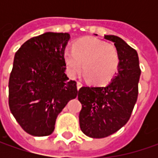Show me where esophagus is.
Wrapping results in <instances>:
<instances>
[{"label": "esophagus", "instance_id": "esophagus-1", "mask_svg": "<svg viewBox=\"0 0 158 158\" xmlns=\"http://www.w3.org/2000/svg\"><path fill=\"white\" fill-rule=\"evenodd\" d=\"M76 85H77V89H81V87L82 86V82H76Z\"/></svg>", "mask_w": 158, "mask_h": 158}]
</instances>
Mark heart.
Wrapping results in <instances>:
<instances>
[{
  "instance_id": "heart-1",
  "label": "heart",
  "mask_w": 158,
  "mask_h": 158,
  "mask_svg": "<svg viewBox=\"0 0 158 158\" xmlns=\"http://www.w3.org/2000/svg\"><path fill=\"white\" fill-rule=\"evenodd\" d=\"M66 71L76 77L83 66L84 77L94 84L111 81L118 71L119 55L115 46L96 38H84L76 41L73 50L63 52Z\"/></svg>"
}]
</instances>
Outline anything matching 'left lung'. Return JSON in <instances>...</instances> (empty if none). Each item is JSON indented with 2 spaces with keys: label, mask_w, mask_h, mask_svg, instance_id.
I'll return each mask as SVG.
<instances>
[{
  "label": "left lung",
  "mask_w": 158,
  "mask_h": 158,
  "mask_svg": "<svg viewBox=\"0 0 158 158\" xmlns=\"http://www.w3.org/2000/svg\"><path fill=\"white\" fill-rule=\"evenodd\" d=\"M105 39L113 42L118 51V71L107 85L82 87L78 92L82 104L80 127L91 138H105L124 127L138 97L141 76L138 53L119 37L105 35Z\"/></svg>",
  "instance_id": "obj_1"
}]
</instances>
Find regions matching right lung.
<instances>
[{
  "mask_svg": "<svg viewBox=\"0 0 158 158\" xmlns=\"http://www.w3.org/2000/svg\"><path fill=\"white\" fill-rule=\"evenodd\" d=\"M69 33L45 32L27 40L15 52L9 76L11 113L26 133L46 136L69 101L78 95L76 82L65 74L63 52Z\"/></svg>",
  "mask_w": 158,
  "mask_h": 158,
  "instance_id": "1",
  "label": "right lung"
}]
</instances>
